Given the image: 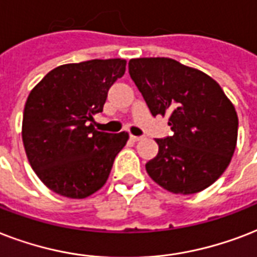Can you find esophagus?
Returning a JSON list of instances; mask_svg holds the SVG:
<instances>
[{"mask_svg": "<svg viewBox=\"0 0 257 257\" xmlns=\"http://www.w3.org/2000/svg\"><path fill=\"white\" fill-rule=\"evenodd\" d=\"M130 139L133 141V142H138V141H141V139H142V137H135V135H130Z\"/></svg>", "mask_w": 257, "mask_h": 257, "instance_id": "esophagus-1", "label": "esophagus"}]
</instances>
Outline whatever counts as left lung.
I'll list each match as a JSON object with an SVG mask.
<instances>
[{"instance_id": "1", "label": "left lung", "mask_w": 257, "mask_h": 257, "mask_svg": "<svg viewBox=\"0 0 257 257\" xmlns=\"http://www.w3.org/2000/svg\"><path fill=\"white\" fill-rule=\"evenodd\" d=\"M128 72L153 116L169 114L173 134L156 139L149 176L169 192L193 194L225 172L237 142L233 104L216 80L169 57L128 61Z\"/></svg>"}]
</instances>
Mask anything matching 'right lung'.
Returning <instances> with one entry per match:
<instances>
[{"label":"right lung","mask_w":257,"mask_h":257,"mask_svg":"<svg viewBox=\"0 0 257 257\" xmlns=\"http://www.w3.org/2000/svg\"><path fill=\"white\" fill-rule=\"evenodd\" d=\"M126 71V60H88L48 72L25 103L23 142L28 161L52 192L85 198L106 184L115 157L128 134L93 128L111 85Z\"/></svg>","instance_id":"add662e5"}]
</instances>
